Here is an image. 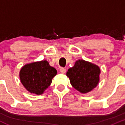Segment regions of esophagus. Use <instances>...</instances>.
I'll list each match as a JSON object with an SVG mask.
<instances>
[{
	"label": "esophagus",
	"mask_w": 125,
	"mask_h": 125,
	"mask_svg": "<svg viewBox=\"0 0 125 125\" xmlns=\"http://www.w3.org/2000/svg\"><path fill=\"white\" fill-rule=\"evenodd\" d=\"M60 73H62V74H65V73H66V70L65 68H60Z\"/></svg>",
	"instance_id": "1"
}]
</instances>
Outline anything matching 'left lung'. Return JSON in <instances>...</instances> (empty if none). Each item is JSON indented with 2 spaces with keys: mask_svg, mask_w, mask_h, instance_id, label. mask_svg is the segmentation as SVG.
Listing matches in <instances>:
<instances>
[{
  "mask_svg": "<svg viewBox=\"0 0 125 125\" xmlns=\"http://www.w3.org/2000/svg\"><path fill=\"white\" fill-rule=\"evenodd\" d=\"M100 69L97 65L84 60H78L66 73L71 85L81 93H87L97 86Z\"/></svg>",
  "mask_w": 125,
  "mask_h": 125,
  "instance_id": "obj_1",
  "label": "left lung"
}]
</instances>
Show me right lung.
I'll list each match as a JSON object with an SVG mask.
<instances>
[{
  "label": "right lung",
  "mask_w": 125,
  "mask_h": 125,
  "mask_svg": "<svg viewBox=\"0 0 125 125\" xmlns=\"http://www.w3.org/2000/svg\"><path fill=\"white\" fill-rule=\"evenodd\" d=\"M57 73L46 60L36 62L24 65L20 71L21 83L30 93L41 95L48 88Z\"/></svg>",
  "instance_id": "obj_1"
}]
</instances>
